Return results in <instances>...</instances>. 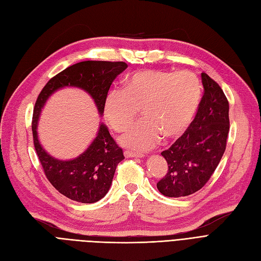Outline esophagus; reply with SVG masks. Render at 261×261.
<instances>
[{
	"instance_id": "1",
	"label": "esophagus",
	"mask_w": 261,
	"mask_h": 261,
	"mask_svg": "<svg viewBox=\"0 0 261 261\" xmlns=\"http://www.w3.org/2000/svg\"><path fill=\"white\" fill-rule=\"evenodd\" d=\"M124 157H133V158H144V155L143 153H139V152H136V151H131V150H125L123 152Z\"/></svg>"
}]
</instances>
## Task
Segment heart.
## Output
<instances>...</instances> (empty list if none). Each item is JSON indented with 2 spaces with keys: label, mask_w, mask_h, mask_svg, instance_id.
Masks as SVG:
<instances>
[{
  "label": "heart",
  "mask_w": 261,
  "mask_h": 261,
  "mask_svg": "<svg viewBox=\"0 0 261 261\" xmlns=\"http://www.w3.org/2000/svg\"><path fill=\"white\" fill-rule=\"evenodd\" d=\"M202 87L190 72L141 71L128 77L121 89H112L104 100V115L116 131L128 129L139 110L143 119L119 138L122 146L145 151L157 145L161 137H180L201 103Z\"/></svg>",
  "instance_id": "1"
}]
</instances>
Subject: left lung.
I'll list each match as a JSON object with an SVG mask.
<instances>
[{
  "mask_svg": "<svg viewBox=\"0 0 261 261\" xmlns=\"http://www.w3.org/2000/svg\"><path fill=\"white\" fill-rule=\"evenodd\" d=\"M204 93L196 118L173 145L161 152L168 173L157 188L170 198L186 197L203 187L223 157L229 133V103L206 73L201 74Z\"/></svg>",
  "mask_w": 261,
  "mask_h": 261,
  "instance_id": "left-lung-1",
  "label": "left lung"
}]
</instances>
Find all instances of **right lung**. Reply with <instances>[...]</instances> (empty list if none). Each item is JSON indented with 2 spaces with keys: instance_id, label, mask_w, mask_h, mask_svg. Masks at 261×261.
<instances>
[{
  "instance_id": "add662e5",
  "label": "right lung",
  "mask_w": 261,
  "mask_h": 261,
  "mask_svg": "<svg viewBox=\"0 0 261 261\" xmlns=\"http://www.w3.org/2000/svg\"><path fill=\"white\" fill-rule=\"evenodd\" d=\"M127 67L124 62L109 61H83L73 64L53 77L36 100L32 121L35 150L48 180L60 194L71 200L94 203L104 198L111 188L116 167L124 159L122 149L111 137L109 128L100 122L95 138L81 155L67 160L58 159L42 146L38 139L37 125L42 110L55 92L74 87L91 96L102 117L104 100L110 87Z\"/></svg>"
}]
</instances>
